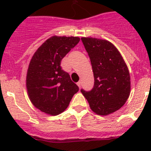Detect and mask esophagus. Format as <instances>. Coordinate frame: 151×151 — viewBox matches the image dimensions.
I'll return each mask as SVG.
<instances>
[{
    "label": "esophagus",
    "mask_w": 151,
    "mask_h": 151,
    "mask_svg": "<svg viewBox=\"0 0 151 151\" xmlns=\"http://www.w3.org/2000/svg\"><path fill=\"white\" fill-rule=\"evenodd\" d=\"M77 85H78V87H79V88H81V82H80V81H79L78 82V83H77Z\"/></svg>",
    "instance_id": "1"
}]
</instances>
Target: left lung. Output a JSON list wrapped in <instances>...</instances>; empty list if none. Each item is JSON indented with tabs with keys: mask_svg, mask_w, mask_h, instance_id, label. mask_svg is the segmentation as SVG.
I'll list each match as a JSON object with an SVG mask.
<instances>
[{
	"mask_svg": "<svg viewBox=\"0 0 151 151\" xmlns=\"http://www.w3.org/2000/svg\"><path fill=\"white\" fill-rule=\"evenodd\" d=\"M81 40L91 59L94 77L92 90L81 93L91 110L108 115L124 105L130 95L129 68L120 52L109 41L91 37Z\"/></svg>",
	"mask_w": 151,
	"mask_h": 151,
	"instance_id": "obj_1",
	"label": "left lung"
}]
</instances>
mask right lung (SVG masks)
<instances>
[{
    "label": "right lung",
    "instance_id": "right-lung-1",
    "mask_svg": "<svg viewBox=\"0 0 151 151\" xmlns=\"http://www.w3.org/2000/svg\"><path fill=\"white\" fill-rule=\"evenodd\" d=\"M77 36H54L35 52L29 63L26 88L35 107L50 115H58L68 107L79 88L63 71L60 62L80 42Z\"/></svg>",
    "mask_w": 151,
    "mask_h": 151
}]
</instances>
